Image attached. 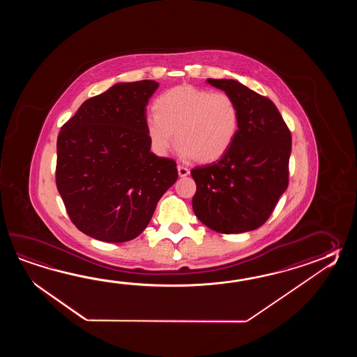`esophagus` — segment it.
<instances>
[{
  "label": "esophagus",
  "instance_id": "34e87169",
  "mask_svg": "<svg viewBox=\"0 0 357 357\" xmlns=\"http://www.w3.org/2000/svg\"><path fill=\"white\" fill-rule=\"evenodd\" d=\"M177 171H178V176L180 177H186L190 174L189 168L183 167V166H180V165L177 166Z\"/></svg>",
  "mask_w": 357,
  "mask_h": 357
}]
</instances>
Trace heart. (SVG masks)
I'll use <instances>...</instances> for the list:
<instances>
[{
    "label": "heart",
    "mask_w": 357,
    "mask_h": 357,
    "mask_svg": "<svg viewBox=\"0 0 357 357\" xmlns=\"http://www.w3.org/2000/svg\"><path fill=\"white\" fill-rule=\"evenodd\" d=\"M153 109L145 125L158 155H167L177 139L183 158L212 163L229 151L238 132V108L222 91L180 85L160 94Z\"/></svg>",
    "instance_id": "heart-1"
}]
</instances>
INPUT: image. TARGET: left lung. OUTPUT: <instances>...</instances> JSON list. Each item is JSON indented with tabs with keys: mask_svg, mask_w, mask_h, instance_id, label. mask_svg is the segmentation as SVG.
Listing matches in <instances>:
<instances>
[{
	"mask_svg": "<svg viewBox=\"0 0 357 357\" xmlns=\"http://www.w3.org/2000/svg\"><path fill=\"white\" fill-rule=\"evenodd\" d=\"M235 100L240 126L220 160L191 169L192 209L206 227L243 234L260 227L289 186L291 132L271 99L234 79H206Z\"/></svg>",
	"mask_w": 357,
	"mask_h": 357,
	"instance_id": "1",
	"label": "left lung"
}]
</instances>
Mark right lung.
<instances>
[{
	"instance_id": "add662e5",
	"label": "right lung",
	"mask_w": 357,
	"mask_h": 357,
	"mask_svg": "<svg viewBox=\"0 0 357 357\" xmlns=\"http://www.w3.org/2000/svg\"><path fill=\"white\" fill-rule=\"evenodd\" d=\"M158 86L114 84L85 100L57 137V190L73 223L99 241L140 235L178 177L175 160L157 157L146 134L145 107Z\"/></svg>"
}]
</instances>
